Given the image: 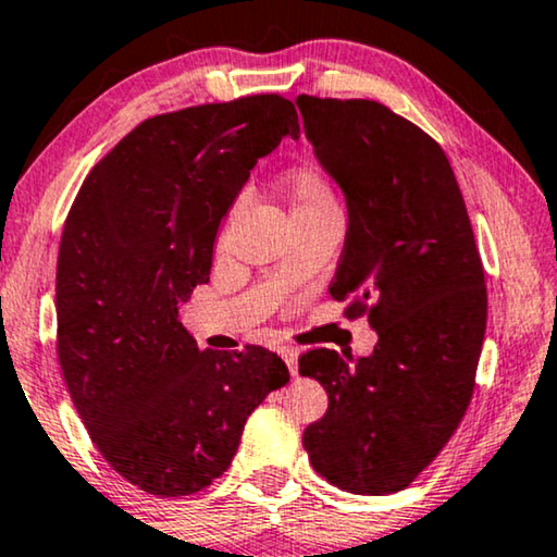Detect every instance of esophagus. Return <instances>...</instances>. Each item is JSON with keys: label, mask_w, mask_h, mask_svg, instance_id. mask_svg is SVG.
<instances>
[{"label": "esophagus", "mask_w": 557, "mask_h": 557, "mask_svg": "<svg viewBox=\"0 0 557 557\" xmlns=\"http://www.w3.org/2000/svg\"><path fill=\"white\" fill-rule=\"evenodd\" d=\"M278 355L284 357V362L288 364V372H292V375H296V372H299V349L284 345V347L278 349Z\"/></svg>", "instance_id": "34e87169"}]
</instances>
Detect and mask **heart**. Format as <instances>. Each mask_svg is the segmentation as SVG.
<instances>
[{"label":"heart","instance_id":"obj_1","mask_svg":"<svg viewBox=\"0 0 557 557\" xmlns=\"http://www.w3.org/2000/svg\"><path fill=\"white\" fill-rule=\"evenodd\" d=\"M284 189L288 200L294 205L296 218L311 215V212L334 208V205H337V195H334L330 180L311 164L292 166L284 177Z\"/></svg>","mask_w":557,"mask_h":557}]
</instances>
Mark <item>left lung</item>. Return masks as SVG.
Returning a JSON list of instances; mask_svg holds the SVG:
<instances>
[{
  "label": "left lung",
  "instance_id": "1",
  "mask_svg": "<svg viewBox=\"0 0 557 557\" xmlns=\"http://www.w3.org/2000/svg\"><path fill=\"white\" fill-rule=\"evenodd\" d=\"M319 164L347 200L332 299L377 332L370 357L309 349L330 395L304 448L352 494L406 490L467 413L486 330L484 265L459 182L423 128L368 98H296Z\"/></svg>",
  "mask_w": 557,
  "mask_h": 557
}]
</instances>
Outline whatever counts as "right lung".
<instances>
[{
    "mask_svg": "<svg viewBox=\"0 0 557 557\" xmlns=\"http://www.w3.org/2000/svg\"><path fill=\"white\" fill-rule=\"evenodd\" d=\"M299 113L278 94L141 121L83 180L58 253V360L126 482L185 497L231 467L243 425L288 383L276 352L200 349L177 307L208 284L220 220Z\"/></svg>",
    "mask_w": 557,
    "mask_h": 557,
    "instance_id": "right-lung-1",
    "label": "right lung"
}]
</instances>
